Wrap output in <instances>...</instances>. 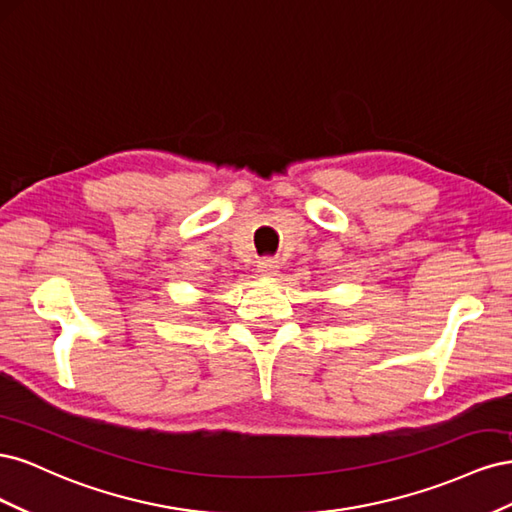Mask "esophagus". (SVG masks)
<instances>
[{
    "mask_svg": "<svg viewBox=\"0 0 512 512\" xmlns=\"http://www.w3.org/2000/svg\"><path fill=\"white\" fill-rule=\"evenodd\" d=\"M277 269H280V265H277L275 258H262V260L258 262V273L265 275V277L277 275Z\"/></svg>",
    "mask_w": 512,
    "mask_h": 512,
    "instance_id": "34e87169",
    "label": "esophagus"
}]
</instances>
